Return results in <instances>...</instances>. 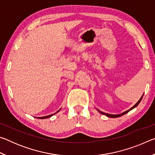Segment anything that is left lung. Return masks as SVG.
<instances>
[{
	"instance_id": "obj_1",
	"label": "left lung",
	"mask_w": 155,
	"mask_h": 155,
	"mask_svg": "<svg viewBox=\"0 0 155 155\" xmlns=\"http://www.w3.org/2000/svg\"><path fill=\"white\" fill-rule=\"evenodd\" d=\"M143 96L141 97V98L139 100V101L137 102V103H136L134 106H133L132 108H130V109H128V110H127V111H125V112H124V113H122V114H118V115H111V114H105V113H104V112H102V111H99V110H98V111L101 113V114H103V115H107V117H120V116H122V115H124V114H127L128 112H129L130 110H132L133 109H134L135 107H137L139 104H140V103L141 102V99H142V98H143Z\"/></svg>"
}]
</instances>
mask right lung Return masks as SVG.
Listing matches in <instances>:
<instances>
[{"label": "right lung", "instance_id": "right-lung-1", "mask_svg": "<svg viewBox=\"0 0 155 155\" xmlns=\"http://www.w3.org/2000/svg\"><path fill=\"white\" fill-rule=\"evenodd\" d=\"M60 110V109H59ZM59 111H57V112H58ZM52 115H53V114H51V115H47V116H44V117H38V118L39 119H45V118H48V117H51L52 116Z\"/></svg>", "mask_w": 155, "mask_h": 155}]
</instances>
